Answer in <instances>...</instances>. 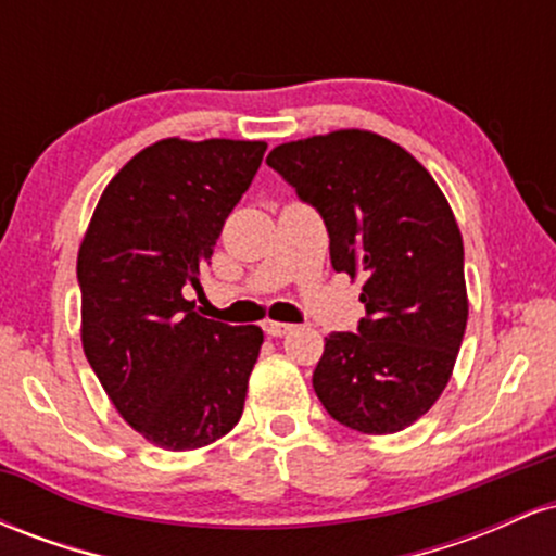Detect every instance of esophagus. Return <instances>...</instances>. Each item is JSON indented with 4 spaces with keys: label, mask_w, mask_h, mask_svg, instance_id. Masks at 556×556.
Here are the masks:
<instances>
[{
    "label": "esophagus",
    "mask_w": 556,
    "mask_h": 556,
    "mask_svg": "<svg viewBox=\"0 0 556 556\" xmlns=\"http://www.w3.org/2000/svg\"><path fill=\"white\" fill-rule=\"evenodd\" d=\"M264 331L269 337H285L292 331V324H282V321H264Z\"/></svg>",
    "instance_id": "obj_1"
}]
</instances>
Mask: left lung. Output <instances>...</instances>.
<instances>
[{"label":"left lung","instance_id":"8db88e82","mask_svg":"<svg viewBox=\"0 0 556 556\" xmlns=\"http://www.w3.org/2000/svg\"><path fill=\"white\" fill-rule=\"evenodd\" d=\"M321 214L334 271L366 277L358 334L331 331L314 389L337 424L397 433L444 392L468 324L463 235L429 169L384 136L334 130L266 156Z\"/></svg>","mask_w":556,"mask_h":556}]
</instances>
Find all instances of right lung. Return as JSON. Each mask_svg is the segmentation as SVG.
Wrapping results in <instances>:
<instances>
[{
  "label": "right lung",
  "mask_w": 556,
  "mask_h": 556,
  "mask_svg": "<svg viewBox=\"0 0 556 556\" xmlns=\"http://www.w3.org/2000/svg\"><path fill=\"white\" fill-rule=\"evenodd\" d=\"M264 140L164 138L101 193L78 251L83 353L112 405L162 450L235 429L264 331L198 316L225 219L261 167Z\"/></svg>",
  "instance_id": "obj_1"
}]
</instances>
